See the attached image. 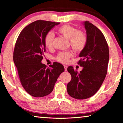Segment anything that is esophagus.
Listing matches in <instances>:
<instances>
[{
    "label": "esophagus",
    "instance_id": "34e87169",
    "mask_svg": "<svg viewBox=\"0 0 123 123\" xmlns=\"http://www.w3.org/2000/svg\"><path fill=\"white\" fill-rule=\"evenodd\" d=\"M64 68H65V70L66 71L67 70V66L66 65H64Z\"/></svg>",
    "mask_w": 123,
    "mask_h": 123
}]
</instances>
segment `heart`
<instances>
[{"mask_svg":"<svg viewBox=\"0 0 123 123\" xmlns=\"http://www.w3.org/2000/svg\"><path fill=\"white\" fill-rule=\"evenodd\" d=\"M58 32L66 38L69 39L70 46L74 51L81 52L86 47L87 43V37L85 33L68 25H65L58 29ZM54 34L52 32H49L44 37L45 46L48 48L52 47ZM72 56L71 51L61 52L58 53L56 59L61 63H66Z\"/></svg>","mask_w":123,"mask_h":123,"instance_id":"b5f03b06","label":"heart"}]
</instances>
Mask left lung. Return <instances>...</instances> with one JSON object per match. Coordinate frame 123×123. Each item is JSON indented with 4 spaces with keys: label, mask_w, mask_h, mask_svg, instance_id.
<instances>
[{
    "label": "left lung",
    "mask_w": 123,
    "mask_h": 123,
    "mask_svg": "<svg viewBox=\"0 0 123 123\" xmlns=\"http://www.w3.org/2000/svg\"><path fill=\"white\" fill-rule=\"evenodd\" d=\"M87 43L80 53L78 64L82 67L79 72L72 66L67 71L71 75L67 91L76 99H85L96 94L106 77L109 60V51L106 39L100 29L89 21L84 22Z\"/></svg>",
    "instance_id": "1"
}]
</instances>
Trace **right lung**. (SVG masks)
Returning a JSON list of instances; mask_svg holds the SVG:
<instances>
[{
	"label": "right lung",
	"mask_w": 123,
	"mask_h": 123,
	"mask_svg": "<svg viewBox=\"0 0 123 123\" xmlns=\"http://www.w3.org/2000/svg\"><path fill=\"white\" fill-rule=\"evenodd\" d=\"M60 23L38 20L25 27L15 43L13 61L20 83L31 96L41 98L53 91L63 66L54 62L49 67L41 63L46 51V34Z\"/></svg>",
	"instance_id": "right-lung-1"
}]
</instances>
